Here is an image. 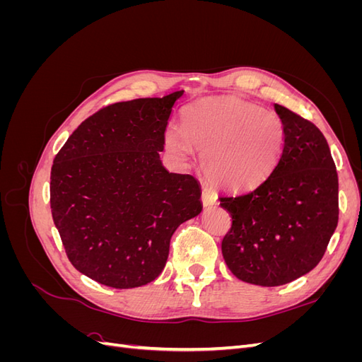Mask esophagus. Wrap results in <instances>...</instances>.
I'll list each match as a JSON object with an SVG mask.
<instances>
[{"mask_svg":"<svg viewBox=\"0 0 362 362\" xmlns=\"http://www.w3.org/2000/svg\"><path fill=\"white\" fill-rule=\"evenodd\" d=\"M217 202V194L210 189V187H204L202 189V204L205 206L214 205Z\"/></svg>","mask_w":362,"mask_h":362,"instance_id":"34e87169","label":"esophagus"}]
</instances>
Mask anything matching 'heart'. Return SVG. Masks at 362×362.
<instances>
[{"label":"heart","instance_id":"obj_1","mask_svg":"<svg viewBox=\"0 0 362 362\" xmlns=\"http://www.w3.org/2000/svg\"><path fill=\"white\" fill-rule=\"evenodd\" d=\"M286 131L278 115L237 96H211L182 110V129L169 127L172 154L202 152L206 178L218 187L245 192L264 182L282 154Z\"/></svg>","mask_w":362,"mask_h":362}]
</instances>
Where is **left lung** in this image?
I'll return each mask as SVG.
<instances>
[{
  "instance_id": "left-lung-1",
  "label": "left lung",
  "mask_w": 362,
  "mask_h": 362,
  "mask_svg": "<svg viewBox=\"0 0 362 362\" xmlns=\"http://www.w3.org/2000/svg\"><path fill=\"white\" fill-rule=\"evenodd\" d=\"M286 131L278 164L257 189L223 194L233 225L222 254L234 276L262 287L300 278L319 264L338 223V175L322 131L275 104Z\"/></svg>"
}]
</instances>
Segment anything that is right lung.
<instances>
[{
  "label": "right lung",
  "mask_w": 362,
  "mask_h": 362,
  "mask_svg": "<svg viewBox=\"0 0 362 362\" xmlns=\"http://www.w3.org/2000/svg\"><path fill=\"white\" fill-rule=\"evenodd\" d=\"M184 90L107 105L87 117L51 168L52 221L72 266L113 288L154 281L177 228L202 211L199 182L161 164Z\"/></svg>",
  "instance_id": "1"
}]
</instances>
